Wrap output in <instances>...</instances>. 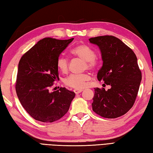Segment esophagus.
Returning <instances> with one entry per match:
<instances>
[{
    "label": "esophagus",
    "mask_w": 153,
    "mask_h": 153,
    "mask_svg": "<svg viewBox=\"0 0 153 153\" xmlns=\"http://www.w3.org/2000/svg\"><path fill=\"white\" fill-rule=\"evenodd\" d=\"M82 89H74V93H76V94H79V93H81L82 91Z\"/></svg>",
    "instance_id": "esophagus-1"
}]
</instances>
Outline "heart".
Masks as SVG:
<instances>
[{
  "mask_svg": "<svg viewBox=\"0 0 153 153\" xmlns=\"http://www.w3.org/2000/svg\"><path fill=\"white\" fill-rule=\"evenodd\" d=\"M71 53L85 61L86 68L93 70L98 66V61L96 60V53L93 48L87 45H79L71 51ZM56 66L58 69L64 73L68 70L69 63L66 58L60 56L58 58ZM90 79L88 74H71L64 80L66 85L76 89H82L87 85V82Z\"/></svg>",
  "mask_w": 153,
  "mask_h": 153,
  "instance_id": "heart-1",
  "label": "heart"
}]
</instances>
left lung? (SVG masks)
<instances>
[{"label":"left lung","mask_w":153,"mask_h":153,"mask_svg":"<svg viewBox=\"0 0 153 153\" xmlns=\"http://www.w3.org/2000/svg\"><path fill=\"white\" fill-rule=\"evenodd\" d=\"M89 40L101 53L103 64L97 79L111 86L107 91L95 88L93 110L103 118H118L131 108L137 95L142 77L137 58L130 48L112 35Z\"/></svg>","instance_id":"1"}]
</instances>
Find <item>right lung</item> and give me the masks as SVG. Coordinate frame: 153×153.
<instances>
[{"mask_svg": "<svg viewBox=\"0 0 153 153\" xmlns=\"http://www.w3.org/2000/svg\"><path fill=\"white\" fill-rule=\"evenodd\" d=\"M73 40L44 38L19 62L16 91L22 106L35 120L53 122L69 110L75 93L65 87L53 92L50 88L54 81L59 79L58 58Z\"/></svg>", "mask_w": 153, "mask_h": 153, "instance_id": "obj_1", "label": "right lung"}]
</instances>
